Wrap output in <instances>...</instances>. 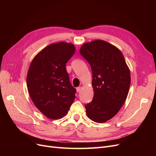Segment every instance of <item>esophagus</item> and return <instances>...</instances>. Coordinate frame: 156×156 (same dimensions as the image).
I'll return each mask as SVG.
<instances>
[{
	"instance_id": "1",
	"label": "esophagus",
	"mask_w": 156,
	"mask_h": 156,
	"mask_svg": "<svg viewBox=\"0 0 156 156\" xmlns=\"http://www.w3.org/2000/svg\"><path fill=\"white\" fill-rule=\"evenodd\" d=\"M81 87H77V88H76V92H79L81 90Z\"/></svg>"
}]
</instances>
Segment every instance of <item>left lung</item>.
<instances>
[{"label":"left lung","mask_w":156,"mask_h":156,"mask_svg":"<svg viewBox=\"0 0 156 156\" xmlns=\"http://www.w3.org/2000/svg\"><path fill=\"white\" fill-rule=\"evenodd\" d=\"M80 53L90 65L94 95L85 105L87 115L96 122L113 118L124 104L130 86V71L115 46L101 40L84 44Z\"/></svg>","instance_id":"left-lung-1"}]
</instances>
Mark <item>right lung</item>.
I'll return each mask as SVG.
<instances>
[{"label": "right lung", "mask_w": 156, "mask_h": 156, "mask_svg": "<svg viewBox=\"0 0 156 156\" xmlns=\"http://www.w3.org/2000/svg\"><path fill=\"white\" fill-rule=\"evenodd\" d=\"M75 51L70 43L52 44L41 51L30 66L27 78L29 94L37 108L49 119L66 115L75 99L76 90L66 68Z\"/></svg>", "instance_id": "1"}]
</instances>
